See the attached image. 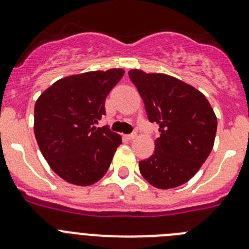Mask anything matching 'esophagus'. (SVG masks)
<instances>
[{
    "label": "esophagus",
    "mask_w": 249,
    "mask_h": 249,
    "mask_svg": "<svg viewBox=\"0 0 249 249\" xmlns=\"http://www.w3.org/2000/svg\"><path fill=\"white\" fill-rule=\"evenodd\" d=\"M126 138H127V140H128V141L136 140V138H137V133H136V132H133V133H131V134H127Z\"/></svg>",
    "instance_id": "esophagus-1"
}]
</instances>
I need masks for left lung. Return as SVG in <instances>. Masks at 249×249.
<instances>
[{
	"mask_svg": "<svg viewBox=\"0 0 249 249\" xmlns=\"http://www.w3.org/2000/svg\"><path fill=\"white\" fill-rule=\"evenodd\" d=\"M148 120L159 124L154 153L140 161V172L150 185L172 189L197 173L215 143L217 118L205 95L166 74L131 69Z\"/></svg>",
	"mask_w": 249,
	"mask_h": 249,
	"instance_id": "1",
	"label": "left lung"
}]
</instances>
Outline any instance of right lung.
<instances>
[{
    "label": "right lung",
    "mask_w": 249,
    "mask_h": 249,
    "mask_svg": "<svg viewBox=\"0 0 249 249\" xmlns=\"http://www.w3.org/2000/svg\"><path fill=\"white\" fill-rule=\"evenodd\" d=\"M123 74V69H109L70 75L36 100V143L50 168L65 181L90 186L106 174L122 138L95 124L105 115L107 95Z\"/></svg>",
    "instance_id": "right-lung-1"
}]
</instances>
